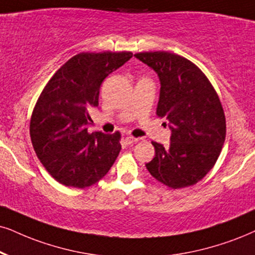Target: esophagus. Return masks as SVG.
I'll return each instance as SVG.
<instances>
[{
	"label": "esophagus",
	"mask_w": 255,
	"mask_h": 255,
	"mask_svg": "<svg viewBox=\"0 0 255 255\" xmlns=\"http://www.w3.org/2000/svg\"><path fill=\"white\" fill-rule=\"evenodd\" d=\"M137 141H138V138H135L133 136H126L125 137V142H126V144H128V146H131V144L137 142Z\"/></svg>",
	"instance_id": "obj_1"
}]
</instances>
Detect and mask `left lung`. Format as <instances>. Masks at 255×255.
I'll return each instance as SVG.
<instances>
[{"mask_svg":"<svg viewBox=\"0 0 255 255\" xmlns=\"http://www.w3.org/2000/svg\"><path fill=\"white\" fill-rule=\"evenodd\" d=\"M135 57L157 73L156 115L169 121L170 144L151 142L155 156L146 163L157 181L173 189L195 185L213 168L226 137V118L214 87L196 64L169 51Z\"/></svg>","mask_w":255,"mask_h":255,"instance_id":"1","label":"left lung"}]
</instances>
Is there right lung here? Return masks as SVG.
Here are the masks:
<instances>
[{"instance_id":"add662e5","label":"right lung","mask_w":255,"mask_h":255,"mask_svg":"<svg viewBox=\"0 0 255 255\" xmlns=\"http://www.w3.org/2000/svg\"><path fill=\"white\" fill-rule=\"evenodd\" d=\"M131 56L130 51L80 53L42 90L29 131L38 160L57 182L86 188L104 178L117 160L120 131L88 133V109L99 106L102 81Z\"/></svg>"}]
</instances>
